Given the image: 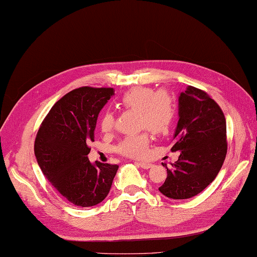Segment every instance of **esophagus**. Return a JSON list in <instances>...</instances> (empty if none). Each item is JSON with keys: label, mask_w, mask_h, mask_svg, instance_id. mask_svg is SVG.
<instances>
[{"label": "esophagus", "mask_w": 257, "mask_h": 257, "mask_svg": "<svg viewBox=\"0 0 257 257\" xmlns=\"http://www.w3.org/2000/svg\"><path fill=\"white\" fill-rule=\"evenodd\" d=\"M137 164L143 169H149L150 167H152V164L149 162H137Z\"/></svg>", "instance_id": "obj_1"}]
</instances>
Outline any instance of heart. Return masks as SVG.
<instances>
[{"mask_svg":"<svg viewBox=\"0 0 257 257\" xmlns=\"http://www.w3.org/2000/svg\"><path fill=\"white\" fill-rule=\"evenodd\" d=\"M120 106L137 110L138 127L147 128L155 135H166L176 118V102L166 91H156L149 87H134L126 91L119 98ZM100 129L107 134L114 127V115L105 110L100 118ZM150 135L147 130L130 135L118 143L116 151L119 154L141 159L149 152Z\"/></svg>","mask_w":257,"mask_h":257,"instance_id":"1","label":"heart"}]
</instances>
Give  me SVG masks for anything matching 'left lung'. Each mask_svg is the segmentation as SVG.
I'll use <instances>...</instances> for the list:
<instances>
[{
    "label": "left lung",
    "instance_id": "left-lung-1",
    "mask_svg": "<svg viewBox=\"0 0 257 257\" xmlns=\"http://www.w3.org/2000/svg\"><path fill=\"white\" fill-rule=\"evenodd\" d=\"M180 152L159 188L174 200L190 199L216 178L227 155L226 118L205 91L189 85L179 96V121L172 152Z\"/></svg>",
    "mask_w": 257,
    "mask_h": 257
}]
</instances>
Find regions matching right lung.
<instances>
[{"mask_svg":"<svg viewBox=\"0 0 257 257\" xmlns=\"http://www.w3.org/2000/svg\"><path fill=\"white\" fill-rule=\"evenodd\" d=\"M113 88L81 87L60 98L45 116L35 140V155L43 175L68 202L94 206L107 196L118 165L91 164L98 113Z\"/></svg>","mask_w":257,"mask_h":257,"instance_id":"add662e5","label":"right lung"}]
</instances>
